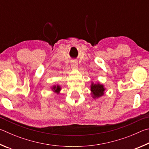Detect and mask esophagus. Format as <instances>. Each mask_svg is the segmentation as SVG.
<instances>
[{"label": "esophagus", "instance_id": "obj_1", "mask_svg": "<svg viewBox=\"0 0 149 149\" xmlns=\"http://www.w3.org/2000/svg\"><path fill=\"white\" fill-rule=\"evenodd\" d=\"M71 66L73 68H77V67L78 66V64H77V61H72L71 63Z\"/></svg>", "mask_w": 149, "mask_h": 149}]
</instances>
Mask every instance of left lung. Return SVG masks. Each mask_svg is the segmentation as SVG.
<instances>
[{"instance_id":"obj_1","label":"left lung","mask_w":149,"mask_h":149,"mask_svg":"<svg viewBox=\"0 0 149 149\" xmlns=\"http://www.w3.org/2000/svg\"><path fill=\"white\" fill-rule=\"evenodd\" d=\"M104 90H105V89H104L103 86L100 84H92V86H91V91H92L93 97H100V96L103 95L104 93Z\"/></svg>"}]
</instances>
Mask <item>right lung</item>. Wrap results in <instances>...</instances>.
<instances>
[{"label": "right lung", "mask_w": 149, "mask_h": 149, "mask_svg": "<svg viewBox=\"0 0 149 149\" xmlns=\"http://www.w3.org/2000/svg\"><path fill=\"white\" fill-rule=\"evenodd\" d=\"M53 90L55 91V92L58 93L60 90V87L59 86H55L53 87Z\"/></svg>", "instance_id": "right-lung-1"}]
</instances>
